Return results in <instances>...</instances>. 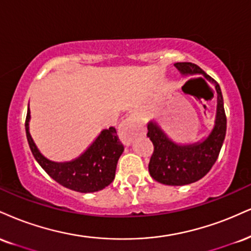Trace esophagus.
I'll list each match as a JSON object with an SVG mask.
<instances>
[{
	"instance_id": "esophagus-1",
	"label": "esophagus",
	"mask_w": 251,
	"mask_h": 251,
	"mask_svg": "<svg viewBox=\"0 0 251 251\" xmlns=\"http://www.w3.org/2000/svg\"><path fill=\"white\" fill-rule=\"evenodd\" d=\"M145 134V129L138 126L132 117L126 118L119 126V138L124 144H131L132 140L138 135Z\"/></svg>"
}]
</instances>
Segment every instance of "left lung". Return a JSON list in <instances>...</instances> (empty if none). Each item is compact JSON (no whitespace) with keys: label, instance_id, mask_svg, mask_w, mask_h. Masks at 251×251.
<instances>
[{"label":"left lung","instance_id":"1","mask_svg":"<svg viewBox=\"0 0 251 251\" xmlns=\"http://www.w3.org/2000/svg\"><path fill=\"white\" fill-rule=\"evenodd\" d=\"M174 65L185 76L202 75L215 85L217 92L215 125L209 135L201 143L176 144L166 135L155 122H150L147 125V137L154 146L149 164L151 176L164 185L183 186L202 179L215 164L225 141L227 117L223 106L221 89L216 80L208 76L200 66L193 63L182 62L175 63Z\"/></svg>","mask_w":251,"mask_h":251}]
</instances>
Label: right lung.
I'll list each match as a JSON object with an SVG mask.
<instances>
[{"label": "right lung", "mask_w": 251, "mask_h": 251, "mask_svg": "<svg viewBox=\"0 0 251 251\" xmlns=\"http://www.w3.org/2000/svg\"><path fill=\"white\" fill-rule=\"evenodd\" d=\"M30 110L25 118V132L29 147L36 161L59 185L79 193L98 192L114 180L118 160L124 152L114 127L102 129L91 146L77 159L55 162L39 152L29 132Z\"/></svg>", "instance_id": "add662e5"}]
</instances>
